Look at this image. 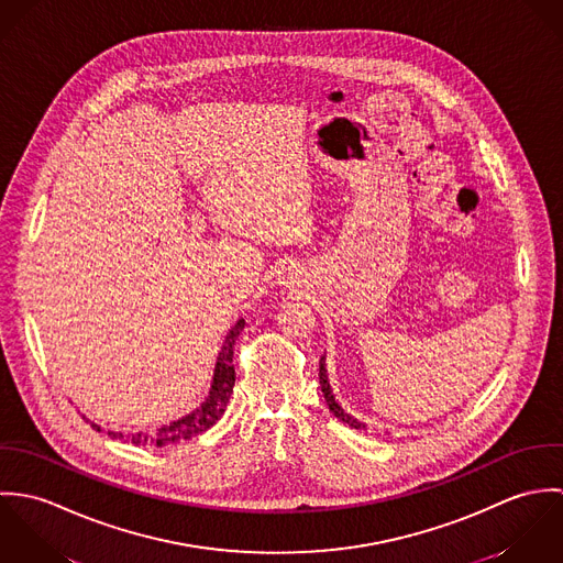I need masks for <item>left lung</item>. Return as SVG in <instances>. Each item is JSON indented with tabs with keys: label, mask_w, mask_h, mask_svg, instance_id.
I'll return each mask as SVG.
<instances>
[{
	"label": "left lung",
	"mask_w": 563,
	"mask_h": 563,
	"mask_svg": "<svg viewBox=\"0 0 563 563\" xmlns=\"http://www.w3.org/2000/svg\"><path fill=\"white\" fill-rule=\"evenodd\" d=\"M319 379H321V390L322 397H324V401L329 405V411L338 418V420H342V422H346L349 427H353V429H364V422H360L357 418H353L351 413H346L335 399H333V393H331V386H329V382H327V368H324V357H321V364H319Z\"/></svg>",
	"instance_id": "left-lung-1"
}]
</instances>
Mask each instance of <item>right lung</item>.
I'll list each match as a JSON object with an SVG mask.
<instances>
[{
    "label": "right lung",
    "instance_id": "add662e5",
    "mask_svg": "<svg viewBox=\"0 0 563 563\" xmlns=\"http://www.w3.org/2000/svg\"><path fill=\"white\" fill-rule=\"evenodd\" d=\"M244 329V321H239L230 333L225 335V342L221 346V353L217 357V366H214V377H212V388L210 395L206 397V401L201 402L195 411L181 416L179 420H173L170 424H162L154 431H136V433H121V431H108V435L112 440H125L134 446H168L181 440H190L203 431H208L225 411L230 395L234 393V384H236V371H234V344L236 338L241 335ZM92 429L101 431L99 424L90 422Z\"/></svg>",
    "mask_w": 563,
    "mask_h": 563
}]
</instances>
